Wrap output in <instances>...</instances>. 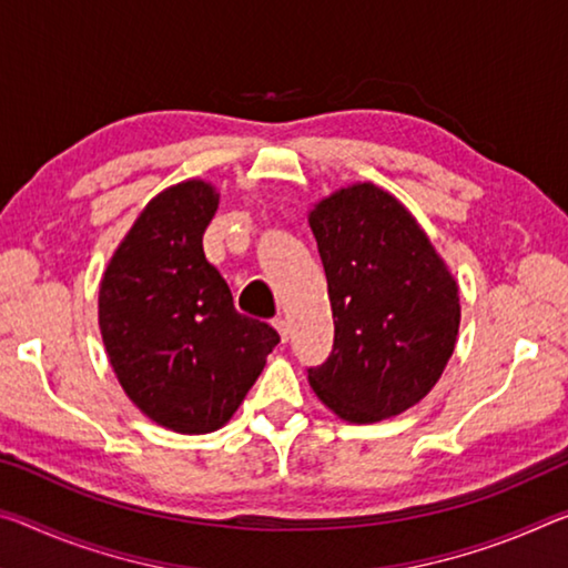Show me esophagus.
Listing matches in <instances>:
<instances>
[{"label": "esophagus", "mask_w": 568, "mask_h": 568, "mask_svg": "<svg viewBox=\"0 0 568 568\" xmlns=\"http://www.w3.org/2000/svg\"><path fill=\"white\" fill-rule=\"evenodd\" d=\"M273 326H275V331H277V333H281V341H283V344H287V338H291V323H287V318L277 316V318L273 321Z\"/></svg>", "instance_id": "34e87169"}]
</instances>
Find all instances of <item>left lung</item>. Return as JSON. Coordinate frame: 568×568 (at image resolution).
<instances>
[{"label": "left lung", "mask_w": 568, "mask_h": 568, "mask_svg": "<svg viewBox=\"0 0 568 568\" xmlns=\"http://www.w3.org/2000/svg\"><path fill=\"white\" fill-rule=\"evenodd\" d=\"M326 270L333 351L308 372L338 419L374 425L429 394L460 331V285L397 196L354 182L311 204Z\"/></svg>", "instance_id": "8db88e82"}]
</instances>
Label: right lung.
<instances>
[{
	"instance_id": "obj_1",
	"label": "right lung",
	"mask_w": 568,
	"mask_h": 568,
	"mask_svg": "<svg viewBox=\"0 0 568 568\" xmlns=\"http://www.w3.org/2000/svg\"><path fill=\"white\" fill-rule=\"evenodd\" d=\"M217 186L184 179L149 200L103 270L98 328L115 379L151 422L179 435L227 425L281 336L235 311L202 250Z\"/></svg>"
}]
</instances>
